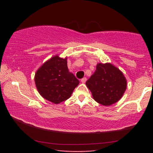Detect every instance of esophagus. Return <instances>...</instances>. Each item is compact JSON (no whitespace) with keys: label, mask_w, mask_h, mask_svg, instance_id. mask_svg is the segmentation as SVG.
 Here are the masks:
<instances>
[{"label":"esophagus","mask_w":153,"mask_h":153,"mask_svg":"<svg viewBox=\"0 0 153 153\" xmlns=\"http://www.w3.org/2000/svg\"><path fill=\"white\" fill-rule=\"evenodd\" d=\"M86 80H87V79L85 78V77H83V79H81V82L82 83H85V81H86Z\"/></svg>","instance_id":"esophagus-1"}]
</instances>
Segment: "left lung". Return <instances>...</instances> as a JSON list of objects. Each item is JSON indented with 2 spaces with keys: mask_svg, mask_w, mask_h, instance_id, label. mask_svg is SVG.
Wrapping results in <instances>:
<instances>
[{
  "mask_svg": "<svg viewBox=\"0 0 153 153\" xmlns=\"http://www.w3.org/2000/svg\"><path fill=\"white\" fill-rule=\"evenodd\" d=\"M85 84L96 102L109 106L122 97L126 90L127 81L122 72L113 65L99 63Z\"/></svg>",
  "mask_w": 153,
  "mask_h": 153,
  "instance_id": "1",
  "label": "left lung"
}]
</instances>
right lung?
I'll list each match as a JSON object with an SVG mask.
<instances>
[{"label":"right lung","instance_id":"obj_1","mask_svg":"<svg viewBox=\"0 0 153 153\" xmlns=\"http://www.w3.org/2000/svg\"><path fill=\"white\" fill-rule=\"evenodd\" d=\"M39 93L49 101L59 104L70 97L79 81L69 72L67 58L54 56L38 69L35 76Z\"/></svg>","mask_w":153,"mask_h":153}]
</instances>
